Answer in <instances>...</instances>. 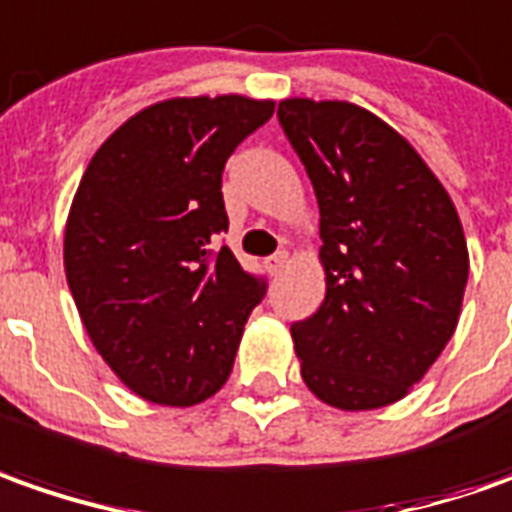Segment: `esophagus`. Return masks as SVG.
<instances>
[{
    "mask_svg": "<svg viewBox=\"0 0 512 512\" xmlns=\"http://www.w3.org/2000/svg\"><path fill=\"white\" fill-rule=\"evenodd\" d=\"M286 263H289V252H277V255H272L266 260V269H269V274H277L283 272Z\"/></svg>",
    "mask_w": 512,
    "mask_h": 512,
    "instance_id": "obj_1",
    "label": "esophagus"
}]
</instances>
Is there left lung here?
<instances>
[{
    "label": "left lung",
    "instance_id": "left-lung-1",
    "mask_svg": "<svg viewBox=\"0 0 512 512\" xmlns=\"http://www.w3.org/2000/svg\"><path fill=\"white\" fill-rule=\"evenodd\" d=\"M280 127L320 206L326 300L291 326L311 394L343 411L402 399L456 331L467 243L445 186L402 135L348 101L286 98Z\"/></svg>",
    "mask_w": 512,
    "mask_h": 512
}]
</instances>
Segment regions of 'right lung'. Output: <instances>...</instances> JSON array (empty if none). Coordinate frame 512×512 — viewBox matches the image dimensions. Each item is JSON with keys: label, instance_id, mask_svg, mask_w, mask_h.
I'll return each instance as SVG.
<instances>
[{"label": "right lung", "instance_id": "right-lung-1", "mask_svg": "<svg viewBox=\"0 0 512 512\" xmlns=\"http://www.w3.org/2000/svg\"><path fill=\"white\" fill-rule=\"evenodd\" d=\"M274 101L169 98L121 124L70 206L64 272L81 323L118 379L155 405L209 399L232 374L266 294L218 243L226 158Z\"/></svg>", "mask_w": 512, "mask_h": 512}]
</instances>
